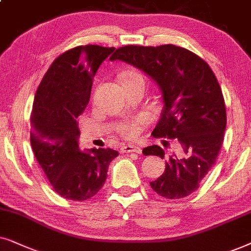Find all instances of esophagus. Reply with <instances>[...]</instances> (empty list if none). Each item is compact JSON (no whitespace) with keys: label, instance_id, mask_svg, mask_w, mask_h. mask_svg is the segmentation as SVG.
<instances>
[{"label":"esophagus","instance_id":"34e87169","mask_svg":"<svg viewBox=\"0 0 251 251\" xmlns=\"http://www.w3.org/2000/svg\"><path fill=\"white\" fill-rule=\"evenodd\" d=\"M120 151L122 152H135V153H141L142 152V149L140 148L138 146H124L122 147V149H120Z\"/></svg>","mask_w":251,"mask_h":251}]
</instances>
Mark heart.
<instances>
[{
  "instance_id": "1",
  "label": "heart",
  "mask_w": 251,
  "mask_h": 251,
  "mask_svg": "<svg viewBox=\"0 0 251 251\" xmlns=\"http://www.w3.org/2000/svg\"><path fill=\"white\" fill-rule=\"evenodd\" d=\"M143 78V76L140 75V73L136 72H127L125 75H124L123 81H127V80H133V79H140ZM140 123L139 122H132V123H127V124H123L120 126L119 131L127 139H133L135 138L136 135L140 133Z\"/></svg>"
}]
</instances>
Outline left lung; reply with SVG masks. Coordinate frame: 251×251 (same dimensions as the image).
<instances>
[{
    "mask_svg": "<svg viewBox=\"0 0 251 251\" xmlns=\"http://www.w3.org/2000/svg\"><path fill=\"white\" fill-rule=\"evenodd\" d=\"M117 59L135 66L158 86L163 109L151 134L176 142L164 173L150 186L165 199L186 198L215 164L224 141L226 109L216 75L198 55L173 45L125 46L110 57ZM142 152L162 159L168 155L156 145Z\"/></svg>",
    "mask_w": 251,
    "mask_h": 251,
    "instance_id": "8db88e82",
    "label": "left lung"
}]
</instances>
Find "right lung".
Returning a JSON list of instances; mask_svg holds the SVG:
<instances>
[{"mask_svg":"<svg viewBox=\"0 0 251 251\" xmlns=\"http://www.w3.org/2000/svg\"><path fill=\"white\" fill-rule=\"evenodd\" d=\"M115 48L75 47L58 56L36 91L31 117V145L35 158L62 198L86 201L104 185L118 151L81 150L79 116L91 99L93 79Z\"/></svg>","mask_w":251,"mask_h":251,"instance_id":"add662e5","label":"right lung"}]
</instances>
